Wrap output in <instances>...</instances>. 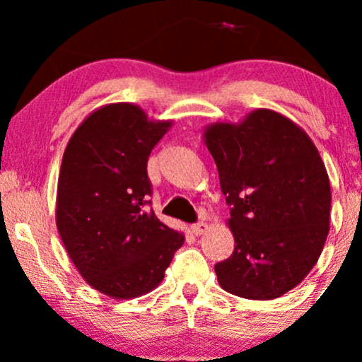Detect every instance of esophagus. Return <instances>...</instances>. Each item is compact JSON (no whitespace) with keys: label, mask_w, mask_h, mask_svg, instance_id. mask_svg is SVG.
<instances>
[{"label":"esophagus","mask_w":362,"mask_h":362,"mask_svg":"<svg viewBox=\"0 0 362 362\" xmlns=\"http://www.w3.org/2000/svg\"><path fill=\"white\" fill-rule=\"evenodd\" d=\"M207 228H209V226H207V223L199 221V223H195V224H192V226H190V231H192L195 236H201L202 233H206Z\"/></svg>","instance_id":"esophagus-1"}]
</instances>
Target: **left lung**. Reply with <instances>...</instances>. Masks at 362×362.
<instances>
[{"label":"left lung","mask_w":362,"mask_h":362,"mask_svg":"<svg viewBox=\"0 0 362 362\" xmlns=\"http://www.w3.org/2000/svg\"><path fill=\"white\" fill-rule=\"evenodd\" d=\"M202 138L230 206L235 250L214 265L219 286L247 300L296 288L318 262L330 230V180L310 136L286 115L257 109L214 122Z\"/></svg>","instance_id":"1"}]
</instances>
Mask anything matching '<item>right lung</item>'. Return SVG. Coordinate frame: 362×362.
I'll return each mask as SVG.
<instances>
[{
	"mask_svg": "<svg viewBox=\"0 0 362 362\" xmlns=\"http://www.w3.org/2000/svg\"><path fill=\"white\" fill-rule=\"evenodd\" d=\"M172 126L134 103H109L83 120L62 155L57 231L83 279L112 300L160 286L185 242L146 207L149 153Z\"/></svg>",
	"mask_w": 362,
	"mask_h": 362,
	"instance_id": "obj_1",
	"label": "right lung"
}]
</instances>
